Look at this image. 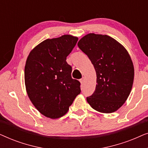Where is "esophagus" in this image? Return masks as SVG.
<instances>
[{"label":"esophagus","instance_id":"obj_1","mask_svg":"<svg viewBox=\"0 0 148 148\" xmlns=\"http://www.w3.org/2000/svg\"><path fill=\"white\" fill-rule=\"evenodd\" d=\"M80 83H81V84H84V82H85V79H84V77H83L82 78V79H80Z\"/></svg>","mask_w":148,"mask_h":148}]
</instances>
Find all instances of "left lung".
<instances>
[{
    "label": "left lung",
    "mask_w": 148,
    "mask_h": 148,
    "mask_svg": "<svg viewBox=\"0 0 148 148\" xmlns=\"http://www.w3.org/2000/svg\"><path fill=\"white\" fill-rule=\"evenodd\" d=\"M77 45L96 73V86L87 101L100 112L112 113L123 106L132 89L134 67L124 46L107 35L89 34Z\"/></svg>",
    "instance_id": "obj_1"
}]
</instances>
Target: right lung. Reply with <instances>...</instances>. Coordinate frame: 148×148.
<instances>
[{"instance_id": "right-lung-1", "label": "right lung", "mask_w": 148, "mask_h": 148, "mask_svg": "<svg viewBox=\"0 0 148 148\" xmlns=\"http://www.w3.org/2000/svg\"><path fill=\"white\" fill-rule=\"evenodd\" d=\"M78 38L71 35L47 39L30 52L25 66V84L36 109L48 118L64 116L80 94V82L71 77L66 56Z\"/></svg>"}]
</instances>
